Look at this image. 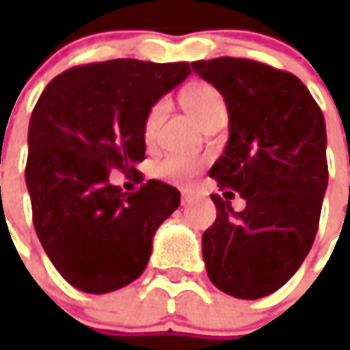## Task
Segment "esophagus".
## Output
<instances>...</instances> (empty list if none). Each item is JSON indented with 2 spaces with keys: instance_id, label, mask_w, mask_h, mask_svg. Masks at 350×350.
Wrapping results in <instances>:
<instances>
[{
  "instance_id": "esophagus-1",
  "label": "esophagus",
  "mask_w": 350,
  "mask_h": 350,
  "mask_svg": "<svg viewBox=\"0 0 350 350\" xmlns=\"http://www.w3.org/2000/svg\"><path fill=\"white\" fill-rule=\"evenodd\" d=\"M191 200H193V191H187L185 189L181 193V204H189Z\"/></svg>"
}]
</instances>
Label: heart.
I'll return each instance as SVG.
<instances>
[{"mask_svg":"<svg viewBox=\"0 0 350 350\" xmlns=\"http://www.w3.org/2000/svg\"><path fill=\"white\" fill-rule=\"evenodd\" d=\"M181 101L183 107L187 109V113L193 116L198 124H202L214 113L224 111L222 95L218 93V89H214L208 83H193V85H189L181 93ZM163 113H165V101H157L148 111L146 120H144V138L148 142L154 140ZM200 167H202V159H198V157L183 154H169L157 163L155 173L161 179H167V181L185 183L189 181L191 177H195L196 173L200 171Z\"/></svg>","mask_w":350,"mask_h":350,"instance_id":"1","label":"heart"}]
</instances>
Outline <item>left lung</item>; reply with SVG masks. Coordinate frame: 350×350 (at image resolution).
I'll return each instance as SVG.
<instances>
[{"instance_id": "obj_1", "label": "left lung", "mask_w": 350, "mask_h": 350, "mask_svg": "<svg viewBox=\"0 0 350 350\" xmlns=\"http://www.w3.org/2000/svg\"><path fill=\"white\" fill-rule=\"evenodd\" d=\"M193 70L222 93L230 115L210 177L245 198L234 212L210 195L218 216L202 234L206 273L226 294L257 300L286 284L314 245L327 189L323 113L296 75L261 62L224 56Z\"/></svg>"}]
</instances>
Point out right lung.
<instances>
[{"label":"right lung","mask_w":350,"mask_h":350,"mask_svg":"<svg viewBox=\"0 0 350 350\" xmlns=\"http://www.w3.org/2000/svg\"><path fill=\"white\" fill-rule=\"evenodd\" d=\"M189 74V62L85 64L56 75L34 105L25 167L34 230L77 290L107 294L136 280L155 230L179 206L167 183L150 179L128 195L109 175L142 181L146 115Z\"/></svg>","instance_id":"1"}]
</instances>
